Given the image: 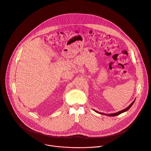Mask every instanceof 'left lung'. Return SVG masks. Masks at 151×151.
Wrapping results in <instances>:
<instances>
[{
	"mask_svg": "<svg viewBox=\"0 0 151 151\" xmlns=\"http://www.w3.org/2000/svg\"><path fill=\"white\" fill-rule=\"evenodd\" d=\"M135 100H134L128 107H127L125 109H123V110H121V111H119V112H117V113H112V114H105V113H100V112H99V111H96V110H95V109H93V110L95 111V112H96V113H99V114H102V115H105V116H117V115H119V114H122V113H124V112H125V111H128V109L132 106V105L134 104V102H135Z\"/></svg>",
	"mask_w": 151,
	"mask_h": 151,
	"instance_id": "left-lung-1",
	"label": "left lung"
}]
</instances>
